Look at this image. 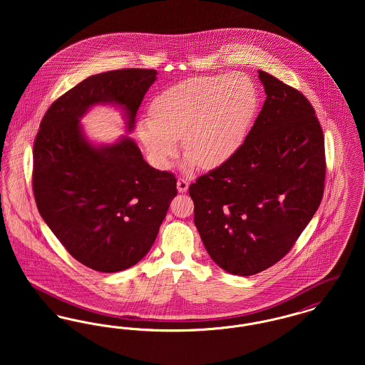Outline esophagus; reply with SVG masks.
<instances>
[{"label": "esophagus", "mask_w": 365, "mask_h": 365, "mask_svg": "<svg viewBox=\"0 0 365 365\" xmlns=\"http://www.w3.org/2000/svg\"><path fill=\"white\" fill-rule=\"evenodd\" d=\"M176 186H178V191L179 192H186L187 189H189V180L185 179V178H180V179H178Z\"/></svg>", "instance_id": "esophagus-1"}]
</instances>
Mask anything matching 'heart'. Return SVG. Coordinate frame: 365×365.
<instances>
[{
	"label": "heart",
	"instance_id": "obj_1",
	"mask_svg": "<svg viewBox=\"0 0 365 365\" xmlns=\"http://www.w3.org/2000/svg\"><path fill=\"white\" fill-rule=\"evenodd\" d=\"M257 110V94L241 75L195 76L157 94L150 119L137 124L139 140L152 161L165 168L178 149L187 164L215 170L242 148Z\"/></svg>",
	"mask_w": 365,
	"mask_h": 365
}]
</instances>
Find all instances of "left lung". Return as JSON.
I'll return each instance as SVG.
<instances>
[{
    "label": "left lung",
    "mask_w": 365,
    "mask_h": 365,
    "mask_svg": "<svg viewBox=\"0 0 365 365\" xmlns=\"http://www.w3.org/2000/svg\"><path fill=\"white\" fill-rule=\"evenodd\" d=\"M267 98L240 152L190 185L194 225L210 259L249 277L283 259L319 208L324 137L311 103L259 71Z\"/></svg>",
    "instance_id": "obj_1"
}]
</instances>
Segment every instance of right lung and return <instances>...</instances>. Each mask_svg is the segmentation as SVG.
Segmentation results:
<instances>
[{
  "instance_id": "obj_1",
  "label": "right lung",
  "mask_w": 365,
  "mask_h": 365,
  "mask_svg": "<svg viewBox=\"0 0 365 365\" xmlns=\"http://www.w3.org/2000/svg\"><path fill=\"white\" fill-rule=\"evenodd\" d=\"M156 76L139 68L88 76L51 105L35 138L38 210L71 256L94 271L119 272L142 260L178 190L174 175L150 167L134 139L96 145L81 119L96 105L118 106L131 133Z\"/></svg>"
}]
</instances>
